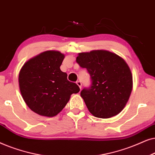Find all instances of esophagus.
<instances>
[{
    "mask_svg": "<svg viewBox=\"0 0 155 155\" xmlns=\"http://www.w3.org/2000/svg\"><path fill=\"white\" fill-rule=\"evenodd\" d=\"M76 84H77V85L79 86L80 89H81V82L80 81H76Z\"/></svg>",
    "mask_w": 155,
    "mask_h": 155,
    "instance_id": "34e87169",
    "label": "esophagus"
}]
</instances>
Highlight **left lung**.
<instances>
[{"mask_svg":"<svg viewBox=\"0 0 155 155\" xmlns=\"http://www.w3.org/2000/svg\"><path fill=\"white\" fill-rule=\"evenodd\" d=\"M76 62L91 76V86L81 91L89 112L100 118L120 113L133 89V76L124 59L109 51L93 50L79 53Z\"/></svg>","mask_w":155,"mask_h":155,"instance_id":"left-lung-1","label":"left lung"}]
</instances>
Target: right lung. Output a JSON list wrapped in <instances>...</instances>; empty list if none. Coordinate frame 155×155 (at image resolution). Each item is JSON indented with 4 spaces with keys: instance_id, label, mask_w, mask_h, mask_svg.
<instances>
[{
    "instance_id": "add662e5",
    "label": "right lung",
    "mask_w": 155,
    "mask_h": 155,
    "mask_svg": "<svg viewBox=\"0 0 155 155\" xmlns=\"http://www.w3.org/2000/svg\"><path fill=\"white\" fill-rule=\"evenodd\" d=\"M64 54L45 51L30 59L20 69L18 81L22 98L33 112L46 117L55 116L80 88L67 80L61 71Z\"/></svg>"
}]
</instances>
